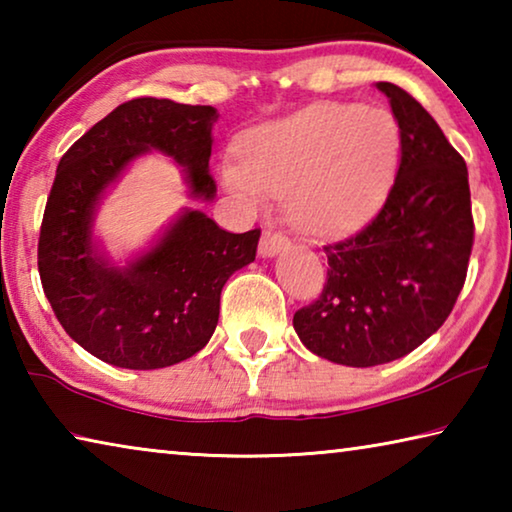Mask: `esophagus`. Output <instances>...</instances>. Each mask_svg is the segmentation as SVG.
Instances as JSON below:
<instances>
[{
	"instance_id": "esophagus-1",
	"label": "esophagus",
	"mask_w": 512,
	"mask_h": 512,
	"mask_svg": "<svg viewBox=\"0 0 512 512\" xmlns=\"http://www.w3.org/2000/svg\"><path fill=\"white\" fill-rule=\"evenodd\" d=\"M289 246L291 241L287 235H282V232H275V230H266L262 235V241H259V255L273 257Z\"/></svg>"
}]
</instances>
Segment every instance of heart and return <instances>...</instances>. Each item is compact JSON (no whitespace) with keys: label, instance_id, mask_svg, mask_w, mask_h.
I'll return each instance as SVG.
<instances>
[{"label":"heart","instance_id":"obj_1","mask_svg":"<svg viewBox=\"0 0 512 512\" xmlns=\"http://www.w3.org/2000/svg\"><path fill=\"white\" fill-rule=\"evenodd\" d=\"M400 128L391 112L316 103L250 137L244 162L223 167L241 201L287 196V212L311 235H343L368 221L391 189Z\"/></svg>","mask_w":512,"mask_h":512}]
</instances>
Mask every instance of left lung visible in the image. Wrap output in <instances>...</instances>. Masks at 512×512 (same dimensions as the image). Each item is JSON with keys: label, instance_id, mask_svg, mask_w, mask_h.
Returning a JSON list of instances; mask_svg holds the SVG:
<instances>
[{"label": "left lung", "instance_id": "left-lung-1", "mask_svg": "<svg viewBox=\"0 0 512 512\" xmlns=\"http://www.w3.org/2000/svg\"><path fill=\"white\" fill-rule=\"evenodd\" d=\"M400 126L402 158L375 219L325 246L327 282L293 314L305 348L370 368L413 352L452 314L467 275L474 219L467 167L409 92L377 83Z\"/></svg>", "mask_w": 512, "mask_h": 512}]
</instances>
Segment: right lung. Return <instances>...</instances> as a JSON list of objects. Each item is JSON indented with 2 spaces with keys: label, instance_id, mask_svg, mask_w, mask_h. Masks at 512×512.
<instances>
[{
  "label": "right lung",
  "instance_id": "right-lung-1",
  "mask_svg": "<svg viewBox=\"0 0 512 512\" xmlns=\"http://www.w3.org/2000/svg\"><path fill=\"white\" fill-rule=\"evenodd\" d=\"M216 119L212 106L133 99L60 158L38 239L42 289L65 332L110 366L155 370L194 357L219 323L223 284L255 259L257 228L235 235L201 210H187L126 268L110 266L92 244L106 187L151 149L183 164L194 198L212 201Z\"/></svg>",
  "mask_w": 512,
  "mask_h": 512
}]
</instances>
